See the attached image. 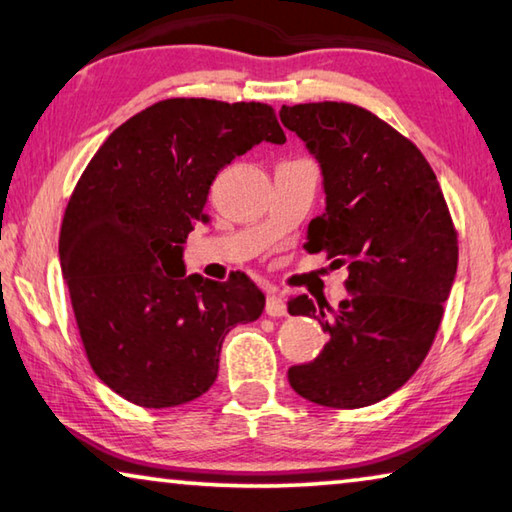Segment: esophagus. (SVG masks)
I'll use <instances>...</instances> for the list:
<instances>
[{
	"label": "esophagus",
	"mask_w": 512,
	"mask_h": 512,
	"mask_svg": "<svg viewBox=\"0 0 512 512\" xmlns=\"http://www.w3.org/2000/svg\"><path fill=\"white\" fill-rule=\"evenodd\" d=\"M266 314L271 316V318L287 316V302H284L280 296H275V293H268V298H266Z\"/></svg>",
	"instance_id": "esophagus-1"
}]
</instances>
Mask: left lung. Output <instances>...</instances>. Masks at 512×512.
Listing matches in <instances>:
<instances>
[{"mask_svg": "<svg viewBox=\"0 0 512 512\" xmlns=\"http://www.w3.org/2000/svg\"><path fill=\"white\" fill-rule=\"evenodd\" d=\"M323 169L327 205L307 228L309 253L348 266L350 298H289L291 316L318 318L329 336L289 384L329 409H361L402 388L427 357L458 264V232L431 164L409 137L345 101L282 106Z\"/></svg>", "mask_w": 512, "mask_h": 512, "instance_id": "obj_1", "label": "left lung"}]
</instances>
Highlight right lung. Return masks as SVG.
I'll return each mask as SVG.
<instances>
[{"label":"right lung","instance_id":"add662e5","mask_svg":"<svg viewBox=\"0 0 512 512\" xmlns=\"http://www.w3.org/2000/svg\"><path fill=\"white\" fill-rule=\"evenodd\" d=\"M259 142H287L268 103L164 99L115 128L81 173L60 266L90 366L124 400L167 409L201 397L225 334L262 316L248 275L183 273L216 173Z\"/></svg>","mask_w":512,"mask_h":512}]
</instances>
